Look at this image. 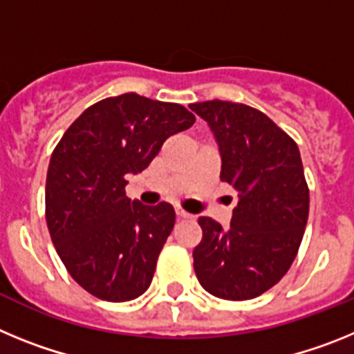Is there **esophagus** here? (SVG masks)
<instances>
[{
	"label": "esophagus",
	"instance_id": "34e87169",
	"mask_svg": "<svg viewBox=\"0 0 354 354\" xmlns=\"http://www.w3.org/2000/svg\"><path fill=\"white\" fill-rule=\"evenodd\" d=\"M175 214H177V218H180V220H192L193 218V214H189V212H186L180 207H175Z\"/></svg>",
	"mask_w": 354,
	"mask_h": 354
}]
</instances>
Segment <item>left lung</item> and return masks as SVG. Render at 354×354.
Instances as JSON below:
<instances>
[{"mask_svg":"<svg viewBox=\"0 0 354 354\" xmlns=\"http://www.w3.org/2000/svg\"><path fill=\"white\" fill-rule=\"evenodd\" d=\"M211 127L221 156L220 179L237 192L230 228L202 216L193 250L200 286L221 299L245 301L282 280L296 259L308 186L298 145L262 111L228 101L189 104Z\"/></svg>","mask_w":354,"mask_h":354,"instance_id":"8db88e82","label":"left lung"}]
</instances>
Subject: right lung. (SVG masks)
Masks as SVG:
<instances>
[{
	"instance_id": "add662e5",
	"label": "right lung",
	"mask_w": 354,
	"mask_h": 354,
	"mask_svg": "<svg viewBox=\"0 0 354 354\" xmlns=\"http://www.w3.org/2000/svg\"><path fill=\"white\" fill-rule=\"evenodd\" d=\"M193 124L184 106L122 93L84 109L56 145L46 221L71 277L95 298L129 301L149 289L175 211L167 202L127 198L126 177L145 170L167 138Z\"/></svg>"
}]
</instances>
